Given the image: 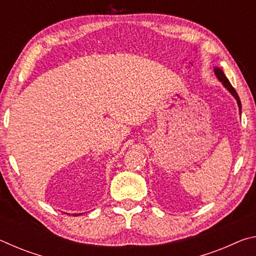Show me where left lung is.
<instances>
[{"label": "left lung", "instance_id": "1", "mask_svg": "<svg viewBox=\"0 0 256 256\" xmlns=\"http://www.w3.org/2000/svg\"><path fill=\"white\" fill-rule=\"evenodd\" d=\"M214 74H216V78H218V80L222 82L224 88H226L228 92L232 94V97L236 99L238 108H240V114H242V102H240V97H238L236 90L232 88V86L230 84V82H229V80L227 79V76H224V71L220 68H214Z\"/></svg>", "mask_w": 256, "mask_h": 256}]
</instances>
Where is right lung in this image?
Masks as SVG:
<instances>
[{
	"mask_svg": "<svg viewBox=\"0 0 256 256\" xmlns=\"http://www.w3.org/2000/svg\"><path fill=\"white\" fill-rule=\"evenodd\" d=\"M81 214H73V216H80Z\"/></svg>",
	"mask_w": 256,
	"mask_h": 256,
	"instance_id": "add662e5",
	"label": "right lung"
}]
</instances>
